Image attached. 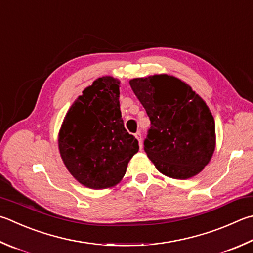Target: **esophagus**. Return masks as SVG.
I'll return each mask as SVG.
<instances>
[{
    "label": "esophagus",
    "instance_id": "esophagus-1",
    "mask_svg": "<svg viewBox=\"0 0 253 253\" xmlns=\"http://www.w3.org/2000/svg\"><path fill=\"white\" fill-rule=\"evenodd\" d=\"M135 137H136V139L138 140V142H139V147H140V149H141L142 145H141V135H140V132H136V134H135Z\"/></svg>",
    "mask_w": 253,
    "mask_h": 253
}]
</instances>
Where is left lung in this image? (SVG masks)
<instances>
[{
	"label": "left lung",
	"instance_id": "left-lung-1",
	"mask_svg": "<svg viewBox=\"0 0 253 253\" xmlns=\"http://www.w3.org/2000/svg\"><path fill=\"white\" fill-rule=\"evenodd\" d=\"M129 85L150 119L144 150L159 172L189 179L209 164L215 148V124L191 86L168 74L137 77Z\"/></svg>",
	"mask_w": 253,
	"mask_h": 253
}]
</instances>
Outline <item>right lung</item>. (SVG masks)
Listing matches in <instances>:
<instances>
[{
    "instance_id": "obj_1",
    "label": "right lung",
    "mask_w": 253,
    "mask_h": 253,
    "mask_svg": "<svg viewBox=\"0 0 253 253\" xmlns=\"http://www.w3.org/2000/svg\"><path fill=\"white\" fill-rule=\"evenodd\" d=\"M121 81L103 76L86 87L68 109L58 131V150L67 170L83 186L107 189L121 182L138 141L124 127Z\"/></svg>"
}]
</instances>
